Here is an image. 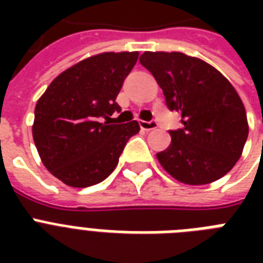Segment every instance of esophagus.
<instances>
[{
  "label": "esophagus",
  "instance_id": "1",
  "mask_svg": "<svg viewBox=\"0 0 263 263\" xmlns=\"http://www.w3.org/2000/svg\"><path fill=\"white\" fill-rule=\"evenodd\" d=\"M139 125L144 131H152V129H156L157 128L156 121H143V120H140Z\"/></svg>",
  "mask_w": 263,
  "mask_h": 263
}]
</instances>
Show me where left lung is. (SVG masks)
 Returning <instances> with one entry per match:
<instances>
[{"instance_id":"left-lung-1","label":"left lung","mask_w":263,"mask_h":263,"mask_svg":"<svg viewBox=\"0 0 263 263\" xmlns=\"http://www.w3.org/2000/svg\"><path fill=\"white\" fill-rule=\"evenodd\" d=\"M140 64L152 72L183 128L169 131L172 142L157 154L180 183L202 185L221 179L240 158L249 136L245 105L221 72L180 51H144Z\"/></svg>"}]
</instances>
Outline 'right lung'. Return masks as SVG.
I'll return each instance as SVG.
<instances>
[{
	"label": "right lung",
	"instance_id": "add662e5",
	"mask_svg": "<svg viewBox=\"0 0 263 263\" xmlns=\"http://www.w3.org/2000/svg\"><path fill=\"white\" fill-rule=\"evenodd\" d=\"M138 51L101 53L60 73L35 106L32 136L43 165L69 187L101 183L119 164L138 121L111 124ZM106 119V122H103Z\"/></svg>",
	"mask_w": 263,
	"mask_h": 263
}]
</instances>
